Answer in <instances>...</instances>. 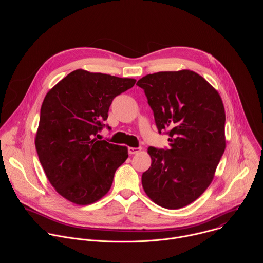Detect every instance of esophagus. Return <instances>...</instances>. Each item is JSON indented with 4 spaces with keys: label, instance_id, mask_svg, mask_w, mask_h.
Instances as JSON below:
<instances>
[{
    "label": "esophagus",
    "instance_id": "esophagus-1",
    "mask_svg": "<svg viewBox=\"0 0 263 263\" xmlns=\"http://www.w3.org/2000/svg\"><path fill=\"white\" fill-rule=\"evenodd\" d=\"M140 147H129L128 148V152H129V154L130 155H133V154H136V153H138L139 151H140Z\"/></svg>",
    "mask_w": 263,
    "mask_h": 263
}]
</instances>
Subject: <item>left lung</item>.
<instances>
[{
  "label": "left lung",
  "mask_w": 263,
  "mask_h": 263,
  "mask_svg": "<svg viewBox=\"0 0 263 263\" xmlns=\"http://www.w3.org/2000/svg\"><path fill=\"white\" fill-rule=\"evenodd\" d=\"M144 90L168 148H147L152 163L142 174L146 196L179 209L196 201L213 180L226 148L224 108L217 90L199 73L182 69L149 73L136 83Z\"/></svg>",
  "instance_id": "8db88e82"
}]
</instances>
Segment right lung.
I'll return each instance as SVG.
<instances>
[{
  "instance_id": "right-lung-1",
  "label": "right lung",
  "mask_w": 263,
  "mask_h": 263,
  "mask_svg": "<svg viewBox=\"0 0 263 263\" xmlns=\"http://www.w3.org/2000/svg\"><path fill=\"white\" fill-rule=\"evenodd\" d=\"M136 80L76 69L47 93L35 147L55 191L77 205H89L110 190L128 147L98 140L109 107ZM109 128V127H108Z\"/></svg>"
}]
</instances>
